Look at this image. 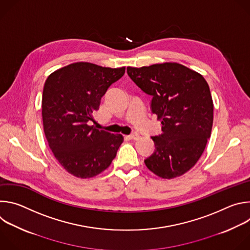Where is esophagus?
<instances>
[{
    "instance_id": "esophagus-1",
    "label": "esophagus",
    "mask_w": 250,
    "mask_h": 250,
    "mask_svg": "<svg viewBox=\"0 0 250 250\" xmlns=\"http://www.w3.org/2000/svg\"><path fill=\"white\" fill-rule=\"evenodd\" d=\"M126 137H128L129 139H137V138L139 137V134H138L137 132H133V133H131V134L127 135Z\"/></svg>"
}]
</instances>
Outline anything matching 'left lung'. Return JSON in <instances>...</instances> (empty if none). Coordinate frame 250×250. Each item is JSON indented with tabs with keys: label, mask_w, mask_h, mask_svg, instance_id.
<instances>
[{
	"label": "left lung",
	"mask_w": 250,
	"mask_h": 250,
	"mask_svg": "<svg viewBox=\"0 0 250 250\" xmlns=\"http://www.w3.org/2000/svg\"><path fill=\"white\" fill-rule=\"evenodd\" d=\"M126 71L152 97L151 111L162 124V133L151 136L155 149L145 160L146 167L163 179L185 174L203 154L211 132L213 104L207 81L176 62L127 67Z\"/></svg>",
	"instance_id": "8db88e82"
}]
</instances>
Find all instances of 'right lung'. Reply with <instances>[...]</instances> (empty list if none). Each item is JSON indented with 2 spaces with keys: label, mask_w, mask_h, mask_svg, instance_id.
<instances>
[{
  "label": "right lung",
  "mask_w": 250,
  "mask_h": 250,
  "mask_svg": "<svg viewBox=\"0 0 250 250\" xmlns=\"http://www.w3.org/2000/svg\"><path fill=\"white\" fill-rule=\"evenodd\" d=\"M125 67L76 62L51 73L43 87L42 112L45 137L56 160L75 177L92 178L108 168L124 141L90 125L102 97L121 79Z\"/></svg>",
  "instance_id": "right-lung-1"
}]
</instances>
